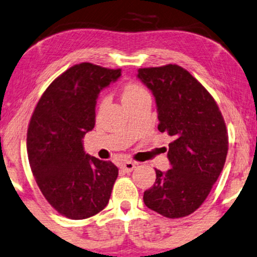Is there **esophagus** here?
I'll use <instances>...</instances> for the list:
<instances>
[{
	"label": "esophagus",
	"instance_id": "esophagus-1",
	"mask_svg": "<svg viewBox=\"0 0 257 257\" xmlns=\"http://www.w3.org/2000/svg\"><path fill=\"white\" fill-rule=\"evenodd\" d=\"M135 167H136V163H135V162H132V161H125V162H123V163L121 164V169H122L124 173H131V172H133Z\"/></svg>",
	"mask_w": 257,
	"mask_h": 257
}]
</instances>
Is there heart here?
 <instances>
[{
	"label": "heart",
	"mask_w": 257,
	"mask_h": 257,
	"mask_svg": "<svg viewBox=\"0 0 257 257\" xmlns=\"http://www.w3.org/2000/svg\"><path fill=\"white\" fill-rule=\"evenodd\" d=\"M148 93L146 91V89L138 82H126V83L123 84L121 89V98L124 105L136 101L138 98L145 96Z\"/></svg>",
	"instance_id": "1"
}]
</instances>
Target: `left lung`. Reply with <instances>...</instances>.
Instances as JSON below:
<instances>
[{
    "mask_svg": "<svg viewBox=\"0 0 257 257\" xmlns=\"http://www.w3.org/2000/svg\"><path fill=\"white\" fill-rule=\"evenodd\" d=\"M138 73L155 96L157 128L173 139L172 168L155 169V183L143 201L162 216H188L204 202L223 169L228 153L223 116L207 89L182 67L167 64Z\"/></svg>",
    "mask_w": 257,
    "mask_h": 257,
    "instance_id": "1",
    "label": "left lung"
}]
</instances>
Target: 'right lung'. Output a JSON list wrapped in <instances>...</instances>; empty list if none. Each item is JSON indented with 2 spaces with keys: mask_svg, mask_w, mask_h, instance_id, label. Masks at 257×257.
Masks as SVG:
<instances>
[{
  "mask_svg": "<svg viewBox=\"0 0 257 257\" xmlns=\"http://www.w3.org/2000/svg\"><path fill=\"white\" fill-rule=\"evenodd\" d=\"M119 76L121 69L75 64L51 82L30 118L27 152L33 175L50 206L71 220L103 210L117 179V167L85 154L82 139L95 126L100 91Z\"/></svg>",
  "mask_w": 257,
  "mask_h": 257,
  "instance_id": "add662e5",
  "label": "right lung"
}]
</instances>
